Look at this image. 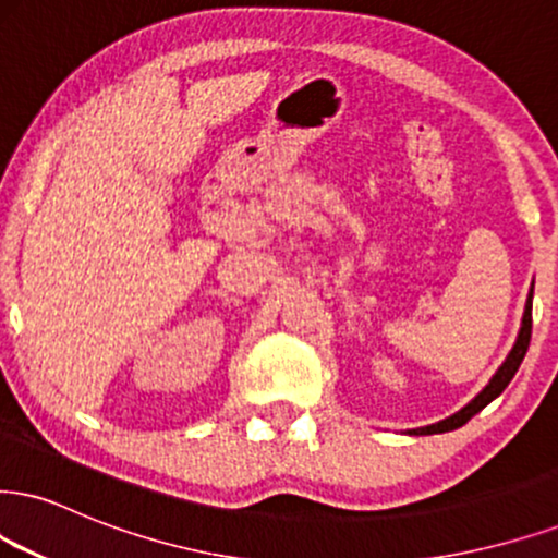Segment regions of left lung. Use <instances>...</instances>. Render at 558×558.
Segmentation results:
<instances>
[{
  "instance_id": "8db88e82",
  "label": "left lung",
  "mask_w": 558,
  "mask_h": 558,
  "mask_svg": "<svg viewBox=\"0 0 558 558\" xmlns=\"http://www.w3.org/2000/svg\"><path fill=\"white\" fill-rule=\"evenodd\" d=\"M531 331H533V290L527 294V302H525V313H522V326H520V333H518V341H514L512 352L507 354V360L501 362V367L497 369V375L492 377L489 385H486L481 393L473 398L471 403H465L463 409L458 411V414L442 418V422L437 424H429V426H418V429H409V435H442V432H452L458 429V426H463L469 422L471 416H476L484 405H489L494 398H497L501 390L510 385V380L518 373L520 362L525 360V352L527 347H531Z\"/></svg>"
}]
</instances>
